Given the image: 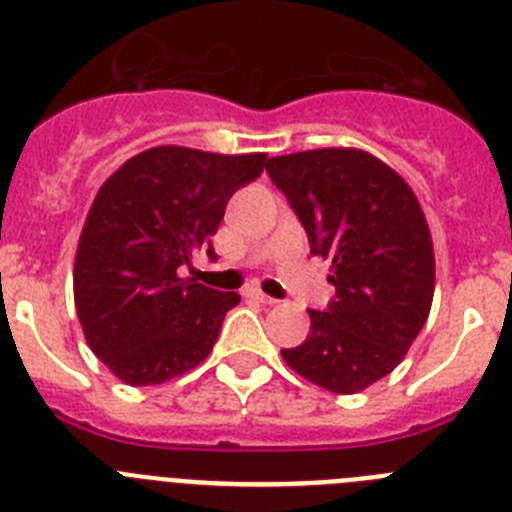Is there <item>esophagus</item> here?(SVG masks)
Here are the masks:
<instances>
[{
	"mask_svg": "<svg viewBox=\"0 0 512 512\" xmlns=\"http://www.w3.org/2000/svg\"><path fill=\"white\" fill-rule=\"evenodd\" d=\"M243 297H248L253 302H261V305H277V300L266 295V292H261L259 287H246L243 289Z\"/></svg>",
	"mask_w": 512,
	"mask_h": 512,
	"instance_id": "1",
	"label": "esophagus"
}]
</instances>
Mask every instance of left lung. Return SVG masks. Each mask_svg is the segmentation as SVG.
I'll list each match as a JSON object with an SVG mask.
<instances>
[{"instance_id": "1", "label": "left lung", "mask_w": 512, "mask_h": 512, "mask_svg": "<svg viewBox=\"0 0 512 512\" xmlns=\"http://www.w3.org/2000/svg\"><path fill=\"white\" fill-rule=\"evenodd\" d=\"M271 182L287 194L310 238L330 259L336 297L310 310L305 343L282 359L307 382L356 395L395 369L428 320L436 256L423 207L395 169L361 148L274 156Z\"/></svg>"}]
</instances>
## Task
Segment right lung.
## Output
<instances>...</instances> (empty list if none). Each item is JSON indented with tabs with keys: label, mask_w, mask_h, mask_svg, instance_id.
I'll return each instance as SVG.
<instances>
[{
	"label": "right lung",
	"mask_w": 512,
	"mask_h": 512,
	"mask_svg": "<svg viewBox=\"0 0 512 512\" xmlns=\"http://www.w3.org/2000/svg\"><path fill=\"white\" fill-rule=\"evenodd\" d=\"M264 166L266 153L156 146L99 187L76 248L74 302L89 348L120 382L164 384L210 356L241 295L179 266L202 248L215 256L225 205Z\"/></svg>",
	"instance_id": "1"
}]
</instances>
